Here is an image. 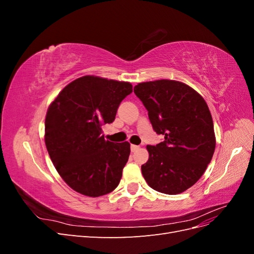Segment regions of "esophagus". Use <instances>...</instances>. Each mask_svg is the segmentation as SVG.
Wrapping results in <instances>:
<instances>
[{"mask_svg": "<svg viewBox=\"0 0 254 254\" xmlns=\"http://www.w3.org/2000/svg\"><path fill=\"white\" fill-rule=\"evenodd\" d=\"M130 148H131V151L132 152H134V151H137L140 149V146H137V145H131L130 146Z\"/></svg>", "mask_w": 254, "mask_h": 254, "instance_id": "34e87169", "label": "esophagus"}]
</instances>
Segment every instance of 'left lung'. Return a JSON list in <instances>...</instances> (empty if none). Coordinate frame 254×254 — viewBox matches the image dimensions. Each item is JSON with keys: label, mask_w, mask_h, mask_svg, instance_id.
<instances>
[{"label": "left lung", "mask_w": 254, "mask_h": 254, "mask_svg": "<svg viewBox=\"0 0 254 254\" xmlns=\"http://www.w3.org/2000/svg\"><path fill=\"white\" fill-rule=\"evenodd\" d=\"M133 90L155 131L164 135L163 142L146 146L149 157L141 166L144 179L160 193H183L200 179L215 150L209 107L196 90L181 81L140 82Z\"/></svg>", "instance_id": "obj_1"}]
</instances>
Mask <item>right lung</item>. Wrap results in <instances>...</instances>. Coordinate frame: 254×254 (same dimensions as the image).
Instances as JSON below:
<instances>
[{
    "label": "right lung",
    "instance_id": "1",
    "mask_svg": "<svg viewBox=\"0 0 254 254\" xmlns=\"http://www.w3.org/2000/svg\"><path fill=\"white\" fill-rule=\"evenodd\" d=\"M131 92L128 81L86 75L68 83L49 106L45 146L61 178L77 193L99 197L119 186L130 144L105 140L102 126L114 121Z\"/></svg>",
    "mask_w": 254,
    "mask_h": 254
}]
</instances>
